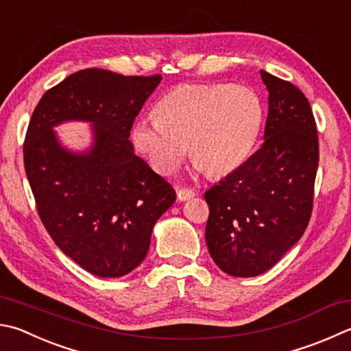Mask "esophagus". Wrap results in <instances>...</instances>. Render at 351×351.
I'll list each match as a JSON object with an SVG mask.
<instances>
[{
	"instance_id": "1",
	"label": "esophagus",
	"mask_w": 351,
	"mask_h": 351,
	"mask_svg": "<svg viewBox=\"0 0 351 351\" xmlns=\"http://www.w3.org/2000/svg\"><path fill=\"white\" fill-rule=\"evenodd\" d=\"M176 196H178V201L184 202V201L192 199V197L195 196V193L192 192V190H189V189H178L176 190Z\"/></svg>"
}]
</instances>
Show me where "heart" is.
Listing matches in <instances>:
<instances>
[{
    "instance_id": "heart-1",
    "label": "heart",
    "mask_w": 351,
    "mask_h": 351,
    "mask_svg": "<svg viewBox=\"0 0 351 351\" xmlns=\"http://www.w3.org/2000/svg\"><path fill=\"white\" fill-rule=\"evenodd\" d=\"M264 106L250 87L181 84L159 101L156 117L139 118L136 149L159 173H173L186 158L212 176L233 173L256 147Z\"/></svg>"
}]
</instances>
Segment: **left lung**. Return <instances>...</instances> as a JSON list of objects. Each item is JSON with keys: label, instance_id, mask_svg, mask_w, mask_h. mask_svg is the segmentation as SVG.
<instances>
[{"label": "left lung", "instance_id": "obj_1", "mask_svg": "<svg viewBox=\"0 0 351 351\" xmlns=\"http://www.w3.org/2000/svg\"><path fill=\"white\" fill-rule=\"evenodd\" d=\"M269 92L264 144L207 190L210 256L230 276L271 269L301 239L313 207L319 144L305 95L261 70Z\"/></svg>", "mask_w": 351, "mask_h": 351}]
</instances>
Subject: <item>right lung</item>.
<instances>
[{"label":"right lung","instance_id":"add662e5","mask_svg":"<svg viewBox=\"0 0 351 351\" xmlns=\"http://www.w3.org/2000/svg\"><path fill=\"white\" fill-rule=\"evenodd\" d=\"M161 80L80 70L44 93L32 114L24 167L38 213L60 250L95 276L135 270L155 222L176 199L129 141L133 121ZM70 120L91 124L90 148L62 145L53 129Z\"/></svg>","mask_w":351,"mask_h":351}]
</instances>
